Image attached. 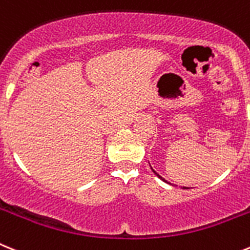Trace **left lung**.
Here are the masks:
<instances>
[{
  "instance_id": "obj_1",
  "label": "left lung",
  "mask_w": 250,
  "mask_h": 250,
  "mask_svg": "<svg viewBox=\"0 0 250 250\" xmlns=\"http://www.w3.org/2000/svg\"><path fill=\"white\" fill-rule=\"evenodd\" d=\"M150 168H151V166H150ZM151 170H153V172H154V173H155V176H157V177H159V178H161V180H162V181H164V182H166V183H169V182H168V181H166V180H164L163 177H162V176H159V174H158V173H157V172H155V170H154V169H153V168H151Z\"/></svg>"
}]
</instances>
